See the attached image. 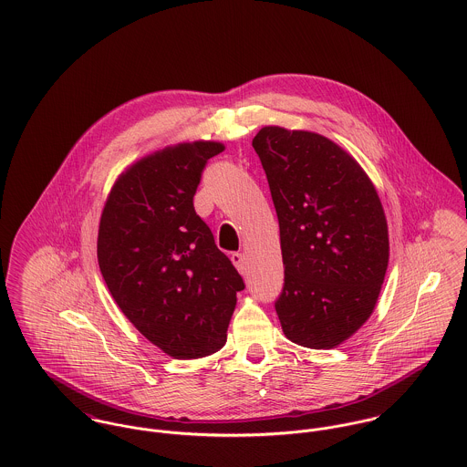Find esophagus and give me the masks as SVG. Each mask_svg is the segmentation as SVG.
Returning a JSON list of instances; mask_svg holds the SVG:
<instances>
[{"mask_svg": "<svg viewBox=\"0 0 467 467\" xmlns=\"http://www.w3.org/2000/svg\"><path fill=\"white\" fill-rule=\"evenodd\" d=\"M230 259H232L234 266L237 267L241 273H246V263H244V255H243V254L234 252V254L230 255Z\"/></svg>", "mask_w": 467, "mask_h": 467, "instance_id": "obj_1", "label": "esophagus"}]
</instances>
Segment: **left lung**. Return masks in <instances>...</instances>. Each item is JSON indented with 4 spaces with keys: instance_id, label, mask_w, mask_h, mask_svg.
<instances>
[{
    "instance_id": "1",
    "label": "left lung",
    "mask_w": 467,
    "mask_h": 467,
    "mask_svg": "<svg viewBox=\"0 0 467 467\" xmlns=\"http://www.w3.org/2000/svg\"><path fill=\"white\" fill-rule=\"evenodd\" d=\"M252 145L280 226L282 331L302 347L333 348L367 322L385 280L381 201L358 161L322 134L269 126Z\"/></svg>"
}]
</instances>
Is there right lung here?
Wrapping results in <instances>:
<instances>
[{"label":"right lung","mask_w":467,"mask_h":467,"mask_svg":"<svg viewBox=\"0 0 467 467\" xmlns=\"http://www.w3.org/2000/svg\"><path fill=\"white\" fill-rule=\"evenodd\" d=\"M223 149L194 141L141 158L119 178L100 217L97 257L111 296L140 333L178 359L226 343L244 289L194 208L202 171Z\"/></svg>","instance_id":"right-lung-1"}]
</instances>
